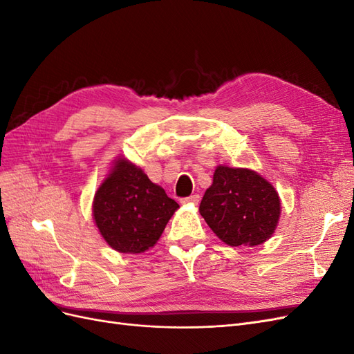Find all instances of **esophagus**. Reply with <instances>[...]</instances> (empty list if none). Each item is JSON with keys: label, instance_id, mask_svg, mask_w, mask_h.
Instances as JSON below:
<instances>
[{"label": "esophagus", "instance_id": "1", "mask_svg": "<svg viewBox=\"0 0 354 354\" xmlns=\"http://www.w3.org/2000/svg\"><path fill=\"white\" fill-rule=\"evenodd\" d=\"M199 201H201V196H199V195H192V196L183 198L180 202H181V203H199Z\"/></svg>", "mask_w": 354, "mask_h": 354}]
</instances>
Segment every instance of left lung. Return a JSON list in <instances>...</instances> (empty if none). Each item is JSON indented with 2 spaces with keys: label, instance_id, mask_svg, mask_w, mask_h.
Here are the masks:
<instances>
[{
  "label": "left lung",
  "instance_id": "left-lung-1",
  "mask_svg": "<svg viewBox=\"0 0 354 354\" xmlns=\"http://www.w3.org/2000/svg\"><path fill=\"white\" fill-rule=\"evenodd\" d=\"M199 212L224 243L254 246L273 234L281 201L274 187L255 171L220 165Z\"/></svg>",
  "mask_w": 354,
  "mask_h": 354
}]
</instances>
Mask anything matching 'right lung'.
Returning a JSON list of instances; mask_svg holds the SVG:
<instances>
[{"mask_svg": "<svg viewBox=\"0 0 354 354\" xmlns=\"http://www.w3.org/2000/svg\"><path fill=\"white\" fill-rule=\"evenodd\" d=\"M177 208L178 203L162 187L127 159L116 160L93 202L102 236L113 250L125 254L153 246Z\"/></svg>", "mask_w": 354, "mask_h": 354, "instance_id": "obj_1", "label": "right lung"}]
</instances>
